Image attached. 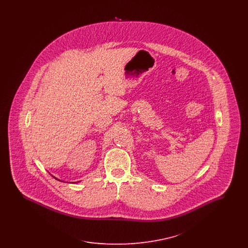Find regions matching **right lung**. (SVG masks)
<instances>
[{"instance_id":"right-lung-1","label":"right lung","mask_w":248,"mask_h":248,"mask_svg":"<svg viewBox=\"0 0 248 248\" xmlns=\"http://www.w3.org/2000/svg\"><path fill=\"white\" fill-rule=\"evenodd\" d=\"M55 178H56V177H55ZM56 179H58V178H56ZM58 180H59V179H58ZM59 181H61V180H59Z\"/></svg>"}]
</instances>
